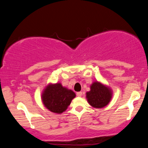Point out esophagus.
Masks as SVG:
<instances>
[{"mask_svg":"<svg viewBox=\"0 0 148 148\" xmlns=\"http://www.w3.org/2000/svg\"><path fill=\"white\" fill-rule=\"evenodd\" d=\"M76 95L77 97H82V92H81V91H79V92H76Z\"/></svg>","mask_w":148,"mask_h":148,"instance_id":"1","label":"esophagus"}]
</instances>
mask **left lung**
I'll use <instances>...</instances> for the list:
<instances>
[{
    "mask_svg": "<svg viewBox=\"0 0 148 148\" xmlns=\"http://www.w3.org/2000/svg\"><path fill=\"white\" fill-rule=\"evenodd\" d=\"M90 105L92 107L101 108L109 103L112 98L110 90L99 82H94L91 86V91L86 93Z\"/></svg>",
    "mask_w": 148,
    "mask_h": 148,
    "instance_id": "obj_1",
    "label": "left lung"
}]
</instances>
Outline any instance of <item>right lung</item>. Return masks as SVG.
I'll list each match as a JSON object with an SVG mask.
<instances>
[{
  "mask_svg": "<svg viewBox=\"0 0 148 148\" xmlns=\"http://www.w3.org/2000/svg\"><path fill=\"white\" fill-rule=\"evenodd\" d=\"M75 97L76 95L73 91L64 88L61 84L49 85L42 95L45 106L57 114L65 111Z\"/></svg>",
  "mask_w": 148,
  "mask_h": 148,
  "instance_id": "1",
  "label": "right lung"
}]
</instances>
